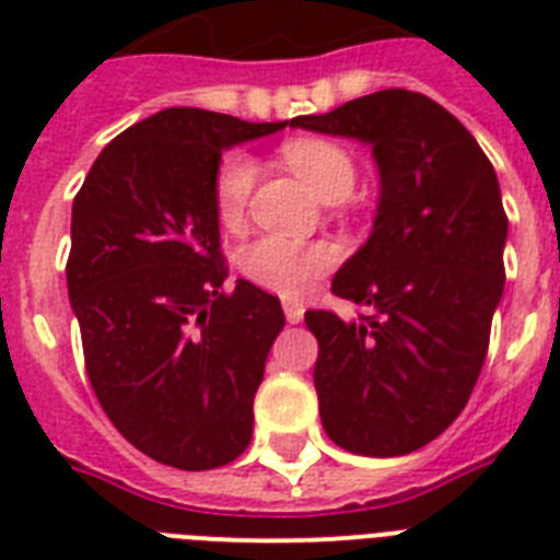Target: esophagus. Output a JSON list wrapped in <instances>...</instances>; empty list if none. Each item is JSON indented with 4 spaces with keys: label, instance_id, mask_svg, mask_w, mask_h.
Segmentation results:
<instances>
[{
    "label": "esophagus",
    "instance_id": "1",
    "mask_svg": "<svg viewBox=\"0 0 560 560\" xmlns=\"http://www.w3.org/2000/svg\"><path fill=\"white\" fill-rule=\"evenodd\" d=\"M284 316H288L290 325L302 323V316H305V305L296 302V299H284Z\"/></svg>",
    "mask_w": 560,
    "mask_h": 560
}]
</instances>
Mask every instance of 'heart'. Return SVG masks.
Masks as SVG:
<instances>
[{"mask_svg": "<svg viewBox=\"0 0 560 560\" xmlns=\"http://www.w3.org/2000/svg\"><path fill=\"white\" fill-rule=\"evenodd\" d=\"M284 162L296 171L316 197L334 202L349 197L358 179L354 160L346 148L328 139H296L284 144ZM255 162L246 153H229L214 174V211L223 226L244 220L246 202L255 186ZM337 261L334 246L302 244L281 235H261L237 253V270L255 288L279 296H299Z\"/></svg>", "mask_w": 560, "mask_h": 560, "instance_id": "obj_1", "label": "heart"}]
</instances>
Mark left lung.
<instances>
[{
	"instance_id": "left-lung-1",
	"label": "left lung",
	"mask_w": 560,
	"mask_h": 560,
	"mask_svg": "<svg viewBox=\"0 0 560 560\" xmlns=\"http://www.w3.org/2000/svg\"><path fill=\"white\" fill-rule=\"evenodd\" d=\"M290 127L372 148L381 197L372 235L334 276L358 319L307 311L328 439L360 456H404L456 421L477 386L503 299L509 220L491 162L421 92L381 90Z\"/></svg>"
}]
</instances>
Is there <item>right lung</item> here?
Instances as JSON below:
<instances>
[{
	"label": "right lung",
	"mask_w": 560,
	"mask_h": 560,
	"mask_svg": "<svg viewBox=\"0 0 560 560\" xmlns=\"http://www.w3.org/2000/svg\"><path fill=\"white\" fill-rule=\"evenodd\" d=\"M284 127L162 109L98 153L72 202L66 284L92 389L118 433L171 468H220L253 439L284 311L244 279L223 293L214 174L223 151Z\"/></svg>",
	"instance_id": "obj_1"
}]
</instances>
